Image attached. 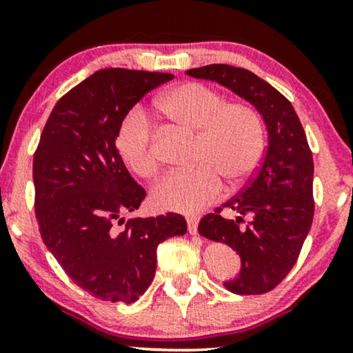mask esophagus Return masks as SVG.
<instances>
[{"label": "esophagus", "instance_id": "obj_1", "mask_svg": "<svg viewBox=\"0 0 353 353\" xmlns=\"http://www.w3.org/2000/svg\"><path fill=\"white\" fill-rule=\"evenodd\" d=\"M197 224H199V216H190L188 217V229L189 234H197Z\"/></svg>", "mask_w": 353, "mask_h": 353}]
</instances>
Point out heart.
<instances>
[{"label":"heart","instance_id":"b5f03b06","mask_svg":"<svg viewBox=\"0 0 353 353\" xmlns=\"http://www.w3.org/2000/svg\"><path fill=\"white\" fill-rule=\"evenodd\" d=\"M171 123L197 132L188 171L165 176L152 190L156 208L196 214L219 199L222 177L241 184L252 176L265 148V131L259 111L242 101H225L217 89L184 83L169 89L156 103ZM117 149L132 172L151 179L159 171L156 132L141 111H132L117 132Z\"/></svg>","mask_w":353,"mask_h":353}]
</instances>
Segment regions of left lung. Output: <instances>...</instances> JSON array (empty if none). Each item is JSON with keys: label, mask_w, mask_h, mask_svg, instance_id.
<instances>
[{"label": "left lung", "mask_w": 353, "mask_h": 353, "mask_svg": "<svg viewBox=\"0 0 353 353\" xmlns=\"http://www.w3.org/2000/svg\"><path fill=\"white\" fill-rule=\"evenodd\" d=\"M188 74L232 89L265 121L269 144L261 165L241 192L201 219L199 234L241 255V274L225 289L239 295L270 292L292 270L314 219V159L305 131L290 101L252 71L209 64ZM224 208L238 217L225 219Z\"/></svg>", "instance_id": "obj_1"}]
</instances>
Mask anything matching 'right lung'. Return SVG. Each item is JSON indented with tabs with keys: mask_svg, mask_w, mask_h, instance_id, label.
Masks as SVG:
<instances>
[{
	"mask_svg": "<svg viewBox=\"0 0 353 353\" xmlns=\"http://www.w3.org/2000/svg\"><path fill=\"white\" fill-rule=\"evenodd\" d=\"M169 72L106 68L52 108L33 157L34 214L43 242L76 285L106 302L132 303L151 285L157 245L188 230L181 214L136 217L145 190L123 163L124 117Z\"/></svg>",
	"mask_w": 353,
	"mask_h": 353,
	"instance_id": "1",
	"label": "right lung"
}]
</instances>
